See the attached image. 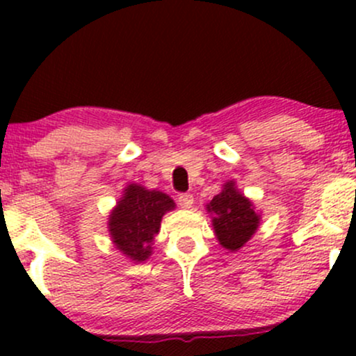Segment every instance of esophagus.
<instances>
[{"label":"esophagus","mask_w":356,"mask_h":356,"mask_svg":"<svg viewBox=\"0 0 356 356\" xmlns=\"http://www.w3.org/2000/svg\"><path fill=\"white\" fill-rule=\"evenodd\" d=\"M177 202L181 207H186V209H189L192 207V204H194V195L192 194H181L177 197Z\"/></svg>","instance_id":"obj_1"}]
</instances>
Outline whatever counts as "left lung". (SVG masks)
Listing matches in <instances>:
<instances>
[{
	"label": "left lung",
	"instance_id": "left-lung-1",
	"mask_svg": "<svg viewBox=\"0 0 356 356\" xmlns=\"http://www.w3.org/2000/svg\"><path fill=\"white\" fill-rule=\"evenodd\" d=\"M207 212L212 216L219 244L231 252L238 251L252 238L261 219L252 202L236 189L234 181L224 184L222 191L207 204Z\"/></svg>",
	"mask_w": 356,
	"mask_h": 356
}]
</instances>
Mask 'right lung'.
I'll use <instances>...</instances> for the list:
<instances>
[{"label":"right lung","instance_id":"right-lung-1","mask_svg":"<svg viewBox=\"0 0 356 356\" xmlns=\"http://www.w3.org/2000/svg\"><path fill=\"white\" fill-rule=\"evenodd\" d=\"M174 207L175 202L164 192L149 191L137 184L127 186L108 218V231L115 248L136 263L149 259L162 216Z\"/></svg>","mask_w":356,"mask_h":356}]
</instances>
